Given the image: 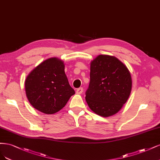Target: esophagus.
Masks as SVG:
<instances>
[{"label":"esophagus","mask_w":160,"mask_h":160,"mask_svg":"<svg viewBox=\"0 0 160 160\" xmlns=\"http://www.w3.org/2000/svg\"><path fill=\"white\" fill-rule=\"evenodd\" d=\"M82 92H83V88H79L76 90V94H81Z\"/></svg>","instance_id":"1"}]
</instances>
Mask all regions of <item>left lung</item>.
Listing matches in <instances>:
<instances>
[{
  "label": "left lung",
  "instance_id": "left-lung-1",
  "mask_svg": "<svg viewBox=\"0 0 160 160\" xmlns=\"http://www.w3.org/2000/svg\"><path fill=\"white\" fill-rule=\"evenodd\" d=\"M90 82L86 101L102 117L119 112L130 95L132 80L126 66L115 56L100 54L90 62Z\"/></svg>",
  "mask_w": 160,
  "mask_h": 160
}]
</instances>
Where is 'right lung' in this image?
<instances>
[{
    "mask_svg": "<svg viewBox=\"0 0 160 160\" xmlns=\"http://www.w3.org/2000/svg\"><path fill=\"white\" fill-rule=\"evenodd\" d=\"M64 63L54 57L46 59L34 68L25 80L27 99L33 108L46 114L63 108L75 94L64 72Z\"/></svg>",
    "mask_w": 160,
    "mask_h": 160,
    "instance_id": "right-lung-1",
    "label": "right lung"
}]
</instances>
